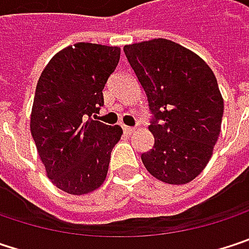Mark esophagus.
I'll return each mask as SVG.
<instances>
[{
	"instance_id": "obj_1",
	"label": "esophagus",
	"mask_w": 249,
	"mask_h": 249,
	"mask_svg": "<svg viewBox=\"0 0 249 249\" xmlns=\"http://www.w3.org/2000/svg\"><path fill=\"white\" fill-rule=\"evenodd\" d=\"M123 129H124V132H126V134H132L135 131L134 126H126V125H123Z\"/></svg>"
}]
</instances>
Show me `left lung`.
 <instances>
[{"mask_svg": "<svg viewBox=\"0 0 249 249\" xmlns=\"http://www.w3.org/2000/svg\"><path fill=\"white\" fill-rule=\"evenodd\" d=\"M153 114L154 145L141 154L148 173L186 184L203 172L218 141L224 99L212 69L192 50L166 38L124 46Z\"/></svg>", "mask_w": 249, "mask_h": 249, "instance_id": "obj_1", "label": "left lung"}]
</instances>
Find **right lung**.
<instances>
[{"label": "right lung", "mask_w": 249, "mask_h": 249, "mask_svg": "<svg viewBox=\"0 0 249 249\" xmlns=\"http://www.w3.org/2000/svg\"><path fill=\"white\" fill-rule=\"evenodd\" d=\"M121 49L76 43L56 53L37 82L30 129L52 183L86 195L105 180L111 151L123 129L90 117L104 105L102 90Z\"/></svg>", "instance_id": "1"}]
</instances>
